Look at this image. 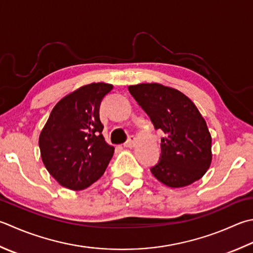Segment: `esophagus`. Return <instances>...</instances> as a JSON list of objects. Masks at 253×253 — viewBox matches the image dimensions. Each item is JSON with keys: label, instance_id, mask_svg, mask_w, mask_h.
Returning <instances> with one entry per match:
<instances>
[{"label": "esophagus", "instance_id": "esophagus-1", "mask_svg": "<svg viewBox=\"0 0 253 253\" xmlns=\"http://www.w3.org/2000/svg\"><path fill=\"white\" fill-rule=\"evenodd\" d=\"M136 142H137V138L135 136H130L129 138H128V140L124 143V146L127 148H132L133 146H135Z\"/></svg>", "mask_w": 253, "mask_h": 253}]
</instances>
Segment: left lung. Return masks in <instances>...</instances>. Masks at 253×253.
<instances>
[{"label": "left lung", "instance_id": "obj_1", "mask_svg": "<svg viewBox=\"0 0 253 253\" xmlns=\"http://www.w3.org/2000/svg\"><path fill=\"white\" fill-rule=\"evenodd\" d=\"M155 126L166 133L161 155L150 171L163 184L183 187L200 180L211 162V137L206 122L189 97L158 83L128 86Z\"/></svg>", "mask_w": 253, "mask_h": 253}]
</instances>
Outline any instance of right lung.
Returning a JSON list of instances; mask_svg holds the SVG:
<instances>
[{"mask_svg": "<svg viewBox=\"0 0 253 253\" xmlns=\"http://www.w3.org/2000/svg\"><path fill=\"white\" fill-rule=\"evenodd\" d=\"M113 86L91 83L59 101L39 136L44 167L60 184L80 191L105 172L114 147L102 135L100 105Z\"/></svg>", "mask_w": 253, "mask_h": 253, "instance_id": "right-lung-1", "label": "right lung"}]
</instances>
